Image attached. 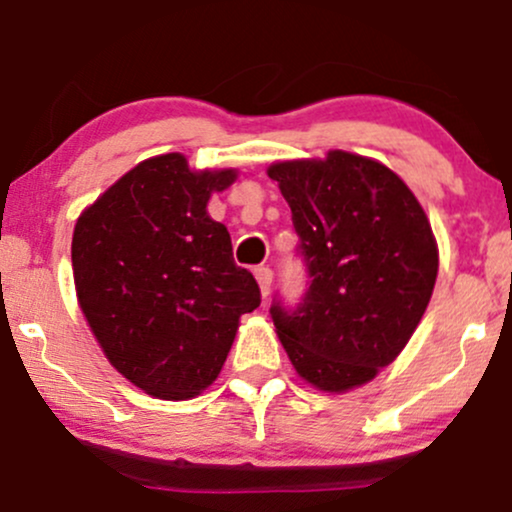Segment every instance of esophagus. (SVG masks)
<instances>
[{
    "instance_id": "esophagus-1",
    "label": "esophagus",
    "mask_w": 512,
    "mask_h": 512,
    "mask_svg": "<svg viewBox=\"0 0 512 512\" xmlns=\"http://www.w3.org/2000/svg\"><path fill=\"white\" fill-rule=\"evenodd\" d=\"M255 279H257V284H260L262 298H267L269 291H272V279H274L272 269H269V267H257L255 269Z\"/></svg>"
}]
</instances>
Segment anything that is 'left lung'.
<instances>
[{
	"label": "left lung",
	"instance_id": "obj_1",
	"mask_svg": "<svg viewBox=\"0 0 512 512\" xmlns=\"http://www.w3.org/2000/svg\"><path fill=\"white\" fill-rule=\"evenodd\" d=\"M310 286L298 310L272 305L281 346L305 383L346 392L390 366L419 327L438 243L407 182L368 156L276 161Z\"/></svg>",
	"mask_w": 512,
	"mask_h": 512
}]
</instances>
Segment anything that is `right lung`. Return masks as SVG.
Masks as SVG:
<instances>
[{"mask_svg":"<svg viewBox=\"0 0 512 512\" xmlns=\"http://www.w3.org/2000/svg\"><path fill=\"white\" fill-rule=\"evenodd\" d=\"M236 168L192 170L182 154L137 163L76 219V298L105 358L158 399H192L219 378L240 315L260 305L231 233L209 216Z\"/></svg>","mask_w":512,"mask_h":512,"instance_id":"right-lung-1","label":"right lung"}]
</instances>
